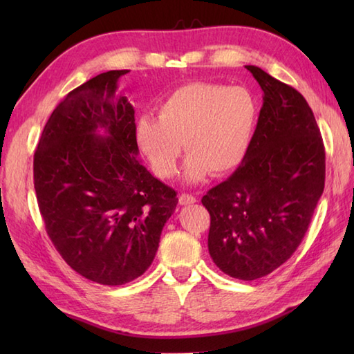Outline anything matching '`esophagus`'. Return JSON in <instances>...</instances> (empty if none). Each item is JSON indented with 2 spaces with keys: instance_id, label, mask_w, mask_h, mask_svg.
I'll list each match as a JSON object with an SVG mask.
<instances>
[{
  "instance_id": "obj_1",
  "label": "esophagus",
  "mask_w": 354,
  "mask_h": 354,
  "mask_svg": "<svg viewBox=\"0 0 354 354\" xmlns=\"http://www.w3.org/2000/svg\"><path fill=\"white\" fill-rule=\"evenodd\" d=\"M194 202H196V198L192 196V194L183 193L181 196H179V204L181 205H190V204H194Z\"/></svg>"
}]
</instances>
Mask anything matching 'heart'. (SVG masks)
I'll return each mask as SVG.
<instances>
[{"instance_id": "b5f03b06", "label": "heart", "mask_w": 354, "mask_h": 354, "mask_svg": "<svg viewBox=\"0 0 354 354\" xmlns=\"http://www.w3.org/2000/svg\"><path fill=\"white\" fill-rule=\"evenodd\" d=\"M257 117V103L246 88L196 82L175 89L158 108V118L141 115L135 142L160 178L175 175L184 145V179L196 184L209 171L223 175L240 165Z\"/></svg>"}]
</instances>
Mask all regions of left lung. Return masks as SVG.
<instances>
[{"mask_svg": "<svg viewBox=\"0 0 354 354\" xmlns=\"http://www.w3.org/2000/svg\"><path fill=\"white\" fill-rule=\"evenodd\" d=\"M263 91L245 160L202 204L208 251L222 272L251 281L290 259L324 192L326 152L317 120L297 89L246 65Z\"/></svg>", "mask_w": 354, "mask_h": 354, "instance_id": "left-lung-1", "label": "left lung"}]
</instances>
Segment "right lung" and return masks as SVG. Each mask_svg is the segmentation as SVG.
Masks as SVG:
<instances>
[{"mask_svg":"<svg viewBox=\"0 0 354 354\" xmlns=\"http://www.w3.org/2000/svg\"><path fill=\"white\" fill-rule=\"evenodd\" d=\"M127 70L102 73L53 111L35 152L45 230L82 277L126 284L152 265L176 192L140 162L135 111L117 95Z\"/></svg>","mask_w":354,"mask_h":354,"instance_id":"add662e5","label":"right lung"}]
</instances>
